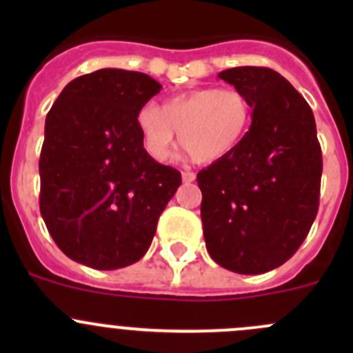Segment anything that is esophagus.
Returning a JSON list of instances; mask_svg holds the SVG:
<instances>
[{"label":"esophagus","mask_w":353,"mask_h":353,"mask_svg":"<svg viewBox=\"0 0 353 353\" xmlns=\"http://www.w3.org/2000/svg\"><path fill=\"white\" fill-rule=\"evenodd\" d=\"M196 179V174L191 172V170H183V183H193Z\"/></svg>","instance_id":"1"}]
</instances>
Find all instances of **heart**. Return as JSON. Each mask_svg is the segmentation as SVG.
<instances>
[{
    "instance_id": "b5f03b06",
    "label": "heart",
    "mask_w": 353,
    "mask_h": 353,
    "mask_svg": "<svg viewBox=\"0 0 353 353\" xmlns=\"http://www.w3.org/2000/svg\"><path fill=\"white\" fill-rule=\"evenodd\" d=\"M251 117V104L241 90L203 87L167 99L160 109L143 105L137 124L145 148L159 162L172 159L176 131L194 160L215 162L236 150Z\"/></svg>"
}]
</instances>
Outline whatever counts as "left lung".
Instances as JSON below:
<instances>
[{
  "mask_svg": "<svg viewBox=\"0 0 353 353\" xmlns=\"http://www.w3.org/2000/svg\"><path fill=\"white\" fill-rule=\"evenodd\" d=\"M248 97L252 123L236 150L199 170L201 222L215 263L241 275L279 268L318 215L323 157L305 99L276 71L219 73Z\"/></svg>",
  "mask_w": 353,
  "mask_h": 353,
  "instance_id": "1",
  "label": "left lung"
}]
</instances>
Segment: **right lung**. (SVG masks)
<instances>
[{
  "instance_id": "add662e5",
  "label": "right lung",
  "mask_w": 353,
  "mask_h": 353,
  "mask_svg": "<svg viewBox=\"0 0 353 353\" xmlns=\"http://www.w3.org/2000/svg\"><path fill=\"white\" fill-rule=\"evenodd\" d=\"M162 88L138 71L104 68L63 88L46 117L41 215L58 248L95 270L143 258L181 172L143 148L138 110Z\"/></svg>"
}]
</instances>
